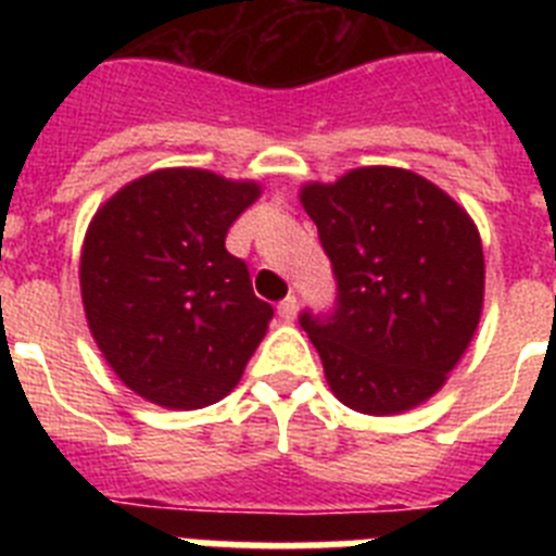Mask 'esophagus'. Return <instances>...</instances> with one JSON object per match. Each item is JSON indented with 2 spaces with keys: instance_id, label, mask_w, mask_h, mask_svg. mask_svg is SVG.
I'll use <instances>...</instances> for the list:
<instances>
[{
  "instance_id": "esophagus-1",
  "label": "esophagus",
  "mask_w": 556,
  "mask_h": 556,
  "mask_svg": "<svg viewBox=\"0 0 556 556\" xmlns=\"http://www.w3.org/2000/svg\"><path fill=\"white\" fill-rule=\"evenodd\" d=\"M278 314H281V320L292 323L294 317H298V298H294V294L283 298V301L278 303Z\"/></svg>"
}]
</instances>
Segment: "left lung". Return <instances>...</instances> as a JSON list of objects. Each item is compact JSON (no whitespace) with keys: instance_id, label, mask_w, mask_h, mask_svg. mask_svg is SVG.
Returning a JSON list of instances; mask_svg holds the SVG:
<instances>
[{"instance_id":"8db88e82","label":"left lung","mask_w":556,"mask_h":556,"mask_svg":"<svg viewBox=\"0 0 556 556\" xmlns=\"http://www.w3.org/2000/svg\"><path fill=\"white\" fill-rule=\"evenodd\" d=\"M301 205L337 275V312L301 317L331 392L372 417L426 404L465 356L484 308V253L470 214L401 166L303 184Z\"/></svg>"}]
</instances>
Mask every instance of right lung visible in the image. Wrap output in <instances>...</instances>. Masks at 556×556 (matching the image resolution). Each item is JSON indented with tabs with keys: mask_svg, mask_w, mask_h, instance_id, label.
Masks as SVG:
<instances>
[{
	"mask_svg": "<svg viewBox=\"0 0 556 556\" xmlns=\"http://www.w3.org/2000/svg\"><path fill=\"white\" fill-rule=\"evenodd\" d=\"M255 180L169 166L130 180L83 239L88 331L122 384L164 409H203L239 384L273 320L225 236Z\"/></svg>",
	"mask_w": 556,
	"mask_h": 556,
	"instance_id": "add662e5",
	"label": "right lung"
}]
</instances>
